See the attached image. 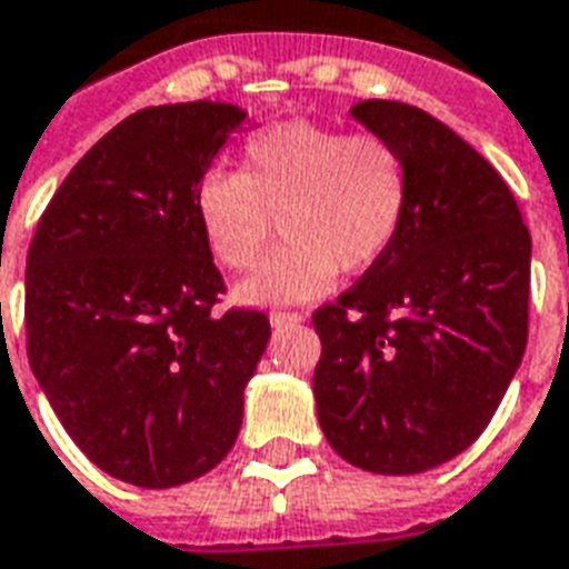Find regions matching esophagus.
I'll use <instances>...</instances> for the list:
<instances>
[{"mask_svg": "<svg viewBox=\"0 0 569 569\" xmlns=\"http://www.w3.org/2000/svg\"><path fill=\"white\" fill-rule=\"evenodd\" d=\"M271 319V325L274 328H280V325H289V322H303L301 313H292V310H274V313L268 316Z\"/></svg>", "mask_w": 569, "mask_h": 569, "instance_id": "esophagus-1", "label": "esophagus"}]
</instances>
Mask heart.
<instances>
[{"label": "heart", "mask_w": 569, "mask_h": 569, "mask_svg": "<svg viewBox=\"0 0 569 569\" xmlns=\"http://www.w3.org/2000/svg\"><path fill=\"white\" fill-rule=\"evenodd\" d=\"M409 208L411 167L397 142L307 119L253 133L238 172L208 169L193 190L202 241L229 271L262 259L274 220L283 232V244L236 286L238 301L253 307L313 301L340 271L379 266Z\"/></svg>", "instance_id": "obj_1"}]
</instances>
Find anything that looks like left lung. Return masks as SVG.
<instances>
[{
    "label": "left lung",
    "instance_id": "obj_1",
    "mask_svg": "<svg viewBox=\"0 0 569 569\" xmlns=\"http://www.w3.org/2000/svg\"><path fill=\"white\" fill-rule=\"evenodd\" d=\"M352 116L406 151L411 208L397 244L313 313L325 439L372 475H420L487 429L528 342L531 232L483 154L400 101Z\"/></svg>",
    "mask_w": 569,
    "mask_h": 569
}]
</instances>
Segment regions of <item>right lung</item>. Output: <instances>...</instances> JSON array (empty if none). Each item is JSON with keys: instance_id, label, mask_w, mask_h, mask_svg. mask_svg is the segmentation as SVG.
Wrapping results in <instances>:
<instances>
[{"instance_id": "right-lung-1", "label": "right lung", "mask_w": 569, "mask_h": 569, "mask_svg": "<svg viewBox=\"0 0 569 569\" xmlns=\"http://www.w3.org/2000/svg\"><path fill=\"white\" fill-rule=\"evenodd\" d=\"M244 110L149 107L68 172L26 256V352L77 448L116 480L169 489L227 457L271 337L227 292L193 190Z\"/></svg>"}]
</instances>
